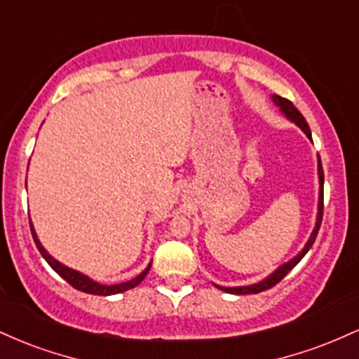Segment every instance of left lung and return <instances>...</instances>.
<instances>
[{"instance_id": "8db88e82", "label": "left lung", "mask_w": 359, "mask_h": 359, "mask_svg": "<svg viewBox=\"0 0 359 359\" xmlns=\"http://www.w3.org/2000/svg\"><path fill=\"white\" fill-rule=\"evenodd\" d=\"M271 100H273L275 104L278 106L280 111H282L285 116L290 119V121H294L295 125H297L300 130L304 131V133L307 135V138L312 140V135H311V128H309L306 118L302 116V113L295 108L294 104H292L290 101L285 100V97L282 96H277V94H273L271 96ZM319 205H317V221H316V228L314 231H312L311 238H309V241L306 243V246H304V250L300 251V253L297 255L295 258H292L290 262L283 263L282 266H278L277 270L273 271V273L269 275L265 280H262V282L258 283H253V285H246V287H221V285H216L217 288H221V290L228 292V294H236V295H246V294H259V292L263 290H269V288H271L273 285H277V283L282 280L285 275L290 271L292 269H294L295 265L302 259L304 257H306V253L309 250H311V246L314 245L316 238H317V233H319V228H320V222H323V214H324V172H323V165H320V158H319Z\"/></svg>"}]
</instances>
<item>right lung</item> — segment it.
I'll list each match as a JSON object with an SVG mask.
<instances>
[{
	"label": "right lung",
	"instance_id": "1",
	"mask_svg": "<svg viewBox=\"0 0 359 359\" xmlns=\"http://www.w3.org/2000/svg\"><path fill=\"white\" fill-rule=\"evenodd\" d=\"M30 229H32V236H34V241H35L36 248H39L40 253H42V257L45 258V262H47L48 265H50L52 269L55 270L57 273H59L60 277L65 280V282L71 283V285L74 288H77V290L86 292V294H93V295H114V294H121V292H126V290H130V288L137 287L138 283L147 277L148 270H150V266H151V263H150V265H148L147 269L138 275V277L131 278L130 282L116 283V285H101V283L94 282V280H90L89 277H86V275L79 273V271H77V270L69 269V266L62 265L60 262H57L55 258H52L50 255L47 253V250H45L43 246H42V243L39 241V238H36V233H35L34 224H32V222H30Z\"/></svg>",
	"mask_w": 359,
	"mask_h": 359
}]
</instances>
